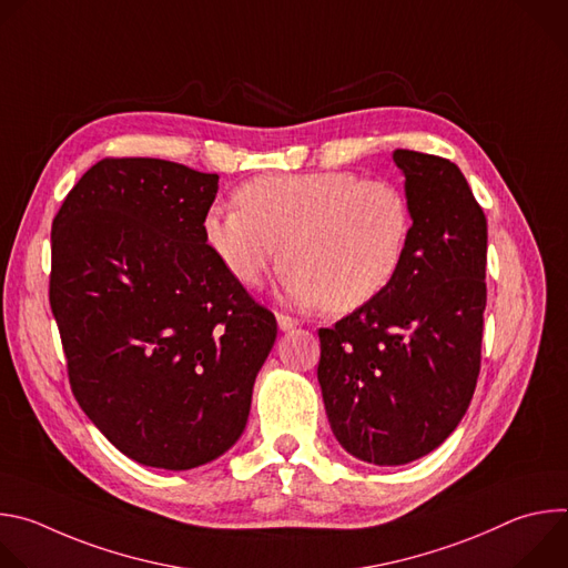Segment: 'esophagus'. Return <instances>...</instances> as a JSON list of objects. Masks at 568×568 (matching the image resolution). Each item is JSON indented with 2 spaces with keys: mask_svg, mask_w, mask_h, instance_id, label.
Instances as JSON below:
<instances>
[{
  "mask_svg": "<svg viewBox=\"0 0 568 568\" xmlns=\"http://www.w3.org/2000/svg\"><path fill=\"white\" fill-rule=\"evenodd\" d=\"M276 321H278V328H281L283 333H290V331H294V328L298 326V321L292 318V316H287V314H276Z\"/></svg>",
  "mask_w": 568,
  "mask_h": 568,
  "instance_id": "34e87169",
  "label": "esophagus"
}]
</instances>
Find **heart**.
<instances>
[{
  "mask_svg": "<svg viewBox=\"0 0 568 568\" xmlns=\"http://www.w3.org/2000/svg\"><path fill=\"white\" fill-rule=\"evenodd\" d=\"M235 204L206 211V247L247 287H261L285 252V292L301 307L368 305L395 281L414 233L399 186L351 171L263 175Z\"/></svg>",
  "mask_w": 568,
  "mask_h": 568,
  "instance_id": "1",
  "label": "heart"
}]
</instances>
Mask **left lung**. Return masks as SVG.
Here are the masks:
<instances>
[{
	"instance_id": "1",
	"label": "left lung",
	"mask_w": 568,
	"mask_h": 568,
	"mask_svg": "<svg viewBox=\"0 0 568 568\" xmlns=\"http://www.w3.org/2000/svg\"><path fill=\"white\" fill-rule=\"evenodd\" d=\"M414 233L390 287L333 328L316 368L331 429L355 458L404 465L463 420L480 371L488 222L449 159L395 150Z\"/></svg>"
}]
</instances>
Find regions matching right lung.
Wrapping results in <instances>:
<instances>
[{"mask_svg": "<svg viewBox=\"0 0 568 568\" xmlns=\"http://www.w3.org/2000/svg\"><path fill=\"white\" fill-rule=\"evenodd\" d=\"M217 175L103 159L51 231L49 301L80 409L128 458L215 460L245 432L276 318L211 254Z\"/></svg>", "mask_w": 568, "mask_h": 568, "instance_id": "add662e5", "label": "right lung"}]
</instances>
